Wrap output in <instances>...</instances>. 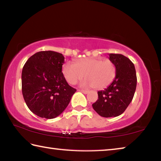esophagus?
Returning <instances> with one entry per match:
<instances>
[{"label": "esophagus", "instance_id": "34e87169", "mask_svg": "<svg viewBox=\"0 0 161 161\" xmlns=\"http://www.w3.org/2000/svg\"><path fill=\"white\" fill-rule=\"evenodd\" d=\"M78 91H80V92H82V93H83V94H88V92H89V91H87V90H84V89H79Z\"/></svg>", "mask_w": 161, "mask_h": 161}]
</instances>
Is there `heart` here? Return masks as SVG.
<instances>
[{"label":"heart","instance_id":"b5f03b06","mask_svg":"<svg viewBox=\"0 0 161 161\" xmlns=\"http://www.w3.org/2000/svg\"><path fill=\"white\" fill-rule=\"evenodd\" d=\"M62 73L71 84H75L84 77V86H92L102 89L109 85L115 77L116 67L109 59L102 58H81L73 64L66 62L62 66Z\"/></svg>","mask_w":161,"mask_h":161}]
</instances>
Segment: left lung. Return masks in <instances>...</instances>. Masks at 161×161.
Here are the masks:
<instances>
[{
	"label": "left lung",
	"instance_id": "obj_1",
	"mask_svg": "<svg viewBox=\"0 0 161 161\" xmlns=\"http://www.w3.org/2000/svg\"><path fill=\"white\" fill-rule=\"evenodd\" d=\"M109 59L116 67V77L104 90L98 92V99L92 104L101 116L116 117L123 114L134 96L137 83L133 62L121 54H109Z\"/></svg>",
	"mask_w": 161,
	"mask_h": 161
}]
</instances>
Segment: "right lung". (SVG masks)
Masks as SVG:
<instances>
[{
  "instance_id": "add662e5",
  "label": "right lung",
  "mask_w": 161,
  "mask_h": 161,
  "mask_svg": "<svg viewBox=\"0 0 161 161\" xmlns=\"http://www.w3.org/2000/svg\"><path fill=\"white\" fill-rule=\"evenodd\" d=\"M64 57L54 51L34 54L22 71V92L32 113L54 119L63 112L77 91L70 86L62 72Z\"/></svg>"
}]
</instances>
